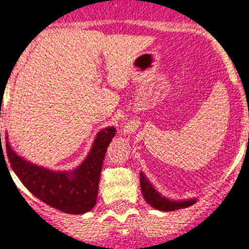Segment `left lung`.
Segmentation results:
<instances>
[{"mask_svg": "<svg viewBox=\"0 0 249 249\" xmlns=\"http://www.w3.org/2000/svg\"><path fill=\"white\" fill-rule=\"evenodd\" d=\"M139 178H141V189H142L145 202L152 206L153 209L159 210V211H175V210L187 209V207L195 205L197 202V198L180 199V201L166 198L165 196L161 195L159 191H156V188L153 187V184L147 179L144 174H139Z\"/></svg>", "mask_w": 249, "mask_h": 249, "instance_id": "8db88e82", "label": "left lung"}]
</instances>
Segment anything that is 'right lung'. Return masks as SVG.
Returning <instances> with one entry per match:
<instances>
[{
  "label": "right lung",
  "mask_w": 249,
  "mask_h": 249,
  "mask_svg": "<svg viewBox=\"0 0 249 249\" xmlns=\"http://www.w3.org/2000/svg\"><path fill=\"white\" fill-rule=\"evenodd\" d=\"M115 131L114 126L98 131L88 156L71 171H53L29 162L11 148L6 137L7 157L18 178L38 199L66 213L82 215L96 206L105 155Z\"/></svg>",
  "instance_id": "add662e5"
}]
</instances>
